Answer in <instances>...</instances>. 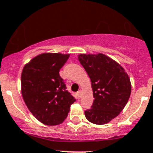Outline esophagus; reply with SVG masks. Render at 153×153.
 <instances>
[{
    "mask_svg": "<svg viewBox=\"0 0 153 153\" xmlns=\"http://www.w3.org/2000/svg\"><path fill=\"white\" fill-rule=\"evenodd\" d=\"M76 95H77V97H78V98L81 97V91H78V92L76 93Z\"/></svg>",
    "mask_w": 153,
    "mask_h": 153,
    "instance_id": "esophagus-1",
    "label": "esophagus"
}]
</instances>
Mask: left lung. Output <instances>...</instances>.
Wrapping results in <instances>:
<instances>
[{
  "mask_svg": "<svg viewBox=\"0 0 153 153\" xmlns=\"http://www.w3.org/2000/svg\"><path fill=\"white\" fill-rule=\"evenodd\" d=\"M78 60L91 81L94 102L85 112L95 125H105L118 116L126 105L131 84L123 67L102 53L79 54Z\"/></svg>",
  "mask_w": 153,
  "mask_h": 153,
  "instance_id": "obj_1",
  "label": "left lung"
}]
</instances>
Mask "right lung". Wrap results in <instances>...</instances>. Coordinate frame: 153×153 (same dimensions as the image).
<instances>
[{
	"label": "right lung",
	"mask_w": 153,
	"mask_h": 153,
	"mask_svg": "<svg viewBox=\"0 0 153 153\" xmlns=\"http://www.w3.org/2000/svg\"><path fill=\"white\" fill-rule=\"evenodd\" d=\"M69 54L44 53L25 64L21 75V92L31 114L44 125L62 124L76 100L66 91L59 70Z\"/></svg>",
	"instance_id": "1"
}]
</instances>
